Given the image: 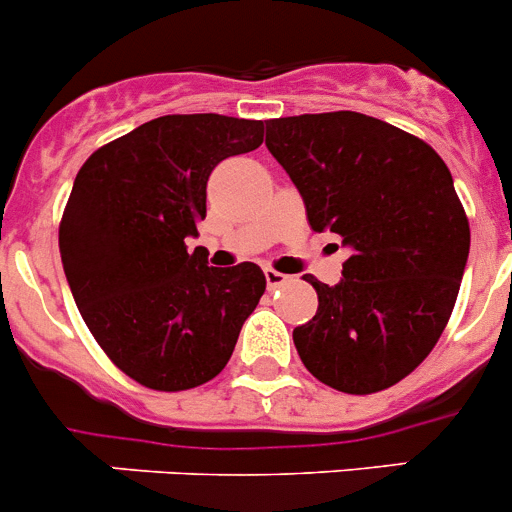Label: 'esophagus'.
<instances>
[{"mask_svg": "<svg viewBox=\"0 0 512 512\" xmlns=\"http://www.w3.org/2000/svg\"><path fill=\"white\" fill-rule=\"evenodd\" d=\"M265 280H267V287H280V285H285V282H290V277L282 275V272H277V270H272V267H267Z\"/></svg>", "mask_w": 512, "mask_h": 512, "instance_id": "1", "label": "esophagus"}]
</instances>
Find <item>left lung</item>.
Listing matches in <instances>:
<instances>
[{
  "label": "left lung",
  "mask_w": 512,
  "mask_h": 512,
  "mask_svg": "<svg viewBox=\"0 0 512 512\" xmlns=\"http://www.w3.org/2000/svg\"><path fill=\"white\" fill-rule=\"evenodd\" d=\"M267 150L305 200L315 232L342 237V280L292 330L320 382L370 395L408 377L443 335L470 250V225L443 157L420 137L360 112L267 122Z\"/></svg>",
  "instance_id": "8db88e82"
}]
</instances>
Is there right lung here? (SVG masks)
I'll use <instances>...</instances> for the list:
<instances>
[{"label": "right lung", "instance_id": "right-lung-1", "mask_svg": "<svg viewBox=\"0 0 512 512\" xmlns=\"http://www.w3.org/2000/svg\"><path fill=\"white\" fill-rule=\"evenodd\" d=\"M260 119L165 114L107 142L77 172L59 222L69 290L104 355L160 393L220 375L265 292L255 262L187 252L222 160L257 150Z\"/></svg>", "mask_w": 512, "mask_h": 512}]
</instances>
